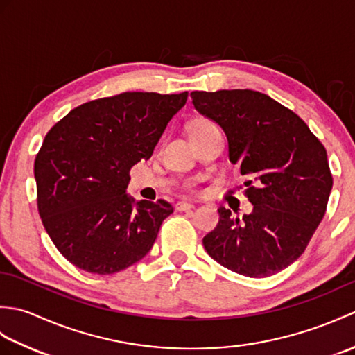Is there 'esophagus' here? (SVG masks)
Returning a JSON list of instances; mask_svg holds the SVG:
<instances>
[{
    "mask_svg": "<svg viewBox=\"0 0 355 355\" xmlns=\"http://www.w3.org/2000/svg\"><path fill=\"white\" fill-rule=\"evenodd\" d=\"M175 209L178 210V212H184V210L193 209V205H191V202H186V201H178L175 205Z\"/></svg>",
    "mask_w": 355,
    "mask_h": 355,
    "instance_id": "esophagus-1",
    "label": "esophagus"
}]
</instances>
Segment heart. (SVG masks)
<instances>
[{"mask_svg": "<svg viewBox=\"0 0 355 355\" xmlns=\"http://www.w3.org/2000/svg\"><path fill=\"white\" fill-rule=\"evenodd\" d=\"M206 126H210V123L207 122V120H197V122H193L189 128V132L191 131H197V130H201V128H206Z\"/></svg>", "mask_w": 355, "mask_h": 355, "instance_id": "obj_1", "label": "heart"}]
</instances>
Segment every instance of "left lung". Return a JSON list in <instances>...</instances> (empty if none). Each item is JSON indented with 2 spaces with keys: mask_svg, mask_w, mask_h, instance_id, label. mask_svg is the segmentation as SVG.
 I'll use <instances>...</instances> for the list:
<instances>
[{
  "mask_svg": "<svg viewBox=\"0 0 355 355\" xmlns=\"http://www.w3.org/2000/svg\"><path fill=\"white\" fill-rule=\"evenodd\" d=\"M191 97L201 116L221 126L230 162L250 178L244 186L253 205L243 218L218 209L220 223L202 245L238 275H276L304 253L325 215L333 189L327 150L302 119L267 94L220 89Z\"/></svg>",
  "mask_w": 355,
  "mask_h": 355,
  "instance_id": "1",
  "label": "left lung"
}]
</instances>
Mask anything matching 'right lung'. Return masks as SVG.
<instances>
[{
	"mask_svg": "<svg viewBox=\"0 0 355 355\" xmlns=\"http://www.w3.org/2000/svg\"><path fill=\"white\" fill-rule=\"evenodd\" d=\"M186 101L187 92L103 97L71 110L45 135L35 160L37 210L73 266L112 275L153 248L173 209L128 195L130 169L150 158Z\"/></svg>",
	"mask_w": 355,
	"mask_h": 355,
	"instance_id": "add662e5",
	"label": "right lung"
}]
</instances>
